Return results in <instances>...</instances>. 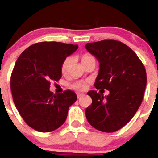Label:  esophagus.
<instances>
[{
  "mask_svg": "<svg viewBox=\"0 0 158 158\" xmlns=\"http://www.w3.org/2000/svg\"><path fill=\"white\" fill-rule=\"evenodd\" d=\"M77 97H78V98H80L81 97H82V96H84L85 94H82V93H77Z\"/></svg>",
  "mask_w": 158,
  "mask_h": 158,
  "instance_id": "obj_1",
  "label": "esophagus"
}]
</instances>
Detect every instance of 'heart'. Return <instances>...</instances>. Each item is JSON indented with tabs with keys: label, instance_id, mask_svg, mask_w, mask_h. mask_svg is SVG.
<instances>
[{
	"label": "heart",
	"instance_id": "heart-1",
	"mask_svg": "<svg viewBox=\"0 0 158 158\" xmlns=\"http://www.w3.org/2000/svg\"><path fill=\"white\" fill-rule=\"evenodd\" d=\"M94 59V56H92L90 54H84L82 56H81V62L82 64H84L85 61L90 60V59ZM72 59L70 57H68L64 59V61L61 64V73H66L67 70L70 66V63H71ZM88 87V82L87 81H78L74 82L73 85H71V88H73V89L78 90H84L87 88Z\"/></svg>",
	"mask_w": 158,
	"mask_h": 158
}]
</instances>
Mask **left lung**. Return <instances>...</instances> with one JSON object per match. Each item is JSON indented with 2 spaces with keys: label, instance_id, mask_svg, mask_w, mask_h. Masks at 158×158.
I'll return each mask as SVG.
<instances>
[{
  "label": "left lung",
  "instance_id": "left-lung-1",
  "mask_svg": "<svg viewBox=\"0 0 158 158\" xmlns=\"http://www.w3.org/2000/svg\"><path fill=\"white\" fill-rule=\"evenodd\" d=\"M85 48L99 62L94 86L109 90L106 97L88 92L92 103L85 110L88 123L103 132L118 131L135 116L142 102L146 72L138 56L120 41L102 40L88 43Z\"/></svg>",
  "mask_w": 158,
  "mask_h": 158
}]
</instances>
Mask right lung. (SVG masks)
Wrapping results in <instances>:
<instances>
[{"label":"right lung","mask_w":158,"mask_h":158,"mask_svg":"<svg viewBox=\"0 0 158 158\" xmlns=\"http://www.w3.org/2000/svg\"><path fill=\"white\" fill-rule=\"evenodd\" d=\"M77 44L44 41L29 47L16 61L10 79L15 106L29 126L50 132L64 124L68 108L77 101L72 90L53 94L50 81L61 77V64Z\"/></svg>","instance_id":"add662e5"}]
</instances>
